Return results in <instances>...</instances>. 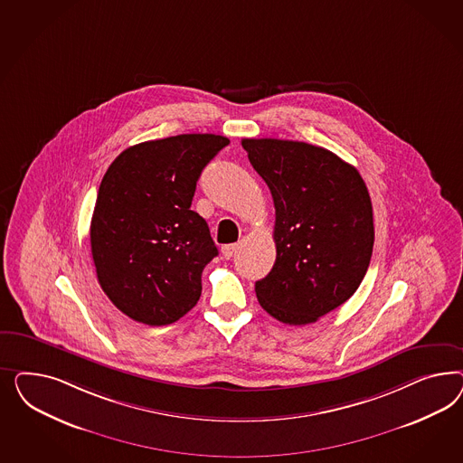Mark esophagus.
<instances>
[{
    "instance_id": "obj_1",
    "label": "esophagus",
    "mask_w": 463,
    "mask_h": 463,
    "mask_svg": "<svg viewBox=\"0 0 463 463\" xmlns=\"http://www.w3.org/2000/svg\"><path fill=\"white\" fill-rule=\"evenodd\" d=\"M236 251H238V244H224L222 246V254H224L225 260H231Z\"/></svg>"
}]
</instances>
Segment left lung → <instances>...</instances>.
Listing matches in <instances>:
<instances>
[{
    "label": "left lung",
    "instance_id": "left-lung-1",
    "mask_svg": "<svg viewBox=\"0 0 463 463\" xmlns=\"http://www.w3.org/2000/svg\"><path fill=\"white\" fill-rule=\"evenodd\" d=\"M275 203L277 260L254 290L280 323H316L345 304L373 251V211L358 169L307 142L242 139Z\"/></svg>",
    "mask_w": 463,
    "mask_h": 463
}]
</instances>
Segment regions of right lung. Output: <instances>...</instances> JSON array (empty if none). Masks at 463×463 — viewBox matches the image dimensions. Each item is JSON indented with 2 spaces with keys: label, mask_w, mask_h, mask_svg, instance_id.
I'll use <instances>...</instances> for the list:
<instances>
[{
  "label": "right lung",
  "mask_w": 463,
  "mask_h": 463,
  "mask_svg": "<svg viewBox=\"0 0 463 463\" xmlns=\"http://www.w3.org/2000/svg\"><path fill=\"white\" fill-rule=\"evenodd\" d=\"M224 136L182 134L126 149L107 169L90 227L103 292L130 319L166 326L195 307L202 271L219 254L190 211L196 182Z\"/></svg>",
  "instance_id": "add662e5"
}]
</instances>
